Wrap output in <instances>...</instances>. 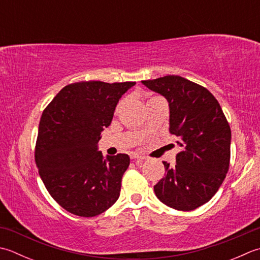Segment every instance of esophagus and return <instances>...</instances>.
Here are the masks:
<instances>
[{
	"instance_id": "34e87169",
	"label": "esophagus",
	"mask_w": 260,
	"mask_h": 260,
	"mask_svg": "<svg viewBox=\"0 0 260 260\" xmlns=\"http://www.w3.org/2000/svg\"><path fill=\"white\" fill-rule=\"evenodd\" d=\"M132 160H133L134 162H136V164H142V162L144 161V157L143 156H139V155H134V156H132Z\"/></svg>"
}]
</instances>
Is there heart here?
Masks as SVG:
<instances>
[{
	"label": "heart",
	"mask_w": 260,
	"mask_h": 260,
	"mask_svg": "<svg viewBox=\"0 0 260 260\" xmlns=\"http://www.w3.org/2000/svg\"><path fill=\"white\" fill-rule=\"evenodd\" d=\"M160 96H153V98H151L149 101H147V103H150V101H152V100H155V99H159Z\"/></svg>",
	"instance_id": "1"
}]
</instances>
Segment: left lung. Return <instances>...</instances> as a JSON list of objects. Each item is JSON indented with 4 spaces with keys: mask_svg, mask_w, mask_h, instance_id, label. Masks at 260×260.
Returning <instances> with one entry per match:
<instances>
[{
    "mask_svg": "<svg viewBox=\"0 0 260 260\" xmlns=\"http://www.w3.org/2000/svg\"><path fill=\"white\" fill-rule=\"evenodd\" d=\"M169 104V131L181 151L154 186L156 197L178 211H192L215 195L230 165L231 129L220 104L204 86L179 75L142 81Z\"/></svg>",
    "mask_w": 260,
    "mask_h": 260,
    "instance_id": "obj_1",
    "label": "left lung"
}]
</instances>
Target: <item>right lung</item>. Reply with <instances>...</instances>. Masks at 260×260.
<instances>
[{
  "instance_id": "add662e5",
  "label": "right lung",
  "mask_w": 260,
  "mask_h": 260,
  "mask_svg": "<svg viewBox=\"0 0 260 260\" xmlns=\"http://www.w3.org/2000/svg\"><path fill=\"white\" fill-rule=\"evenodd\" d=\"M135 82H76L56 94L39 123L35 160L46 189L72 214L91 217L118 200L127 154L98 151L101 132Z\"/></svg>"
}]
</instances>
